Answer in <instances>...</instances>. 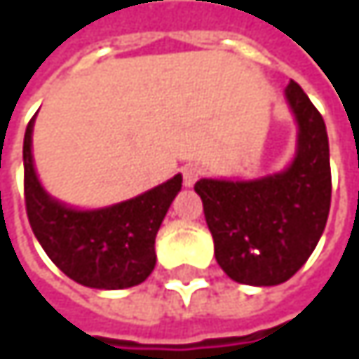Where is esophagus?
I'll use <instances>...</instances> for the list:
<instances>
[{
	"label": "esophagus",
	"instance_id": "1",
	"mask_svg": "<svg viewBox=\"0 0 359 359\" xmlns=\"http://www.w3.org/2000/svg\"><path fill=\"white\" fill-rule=\"evenodd\" d=\"M182 182H184V187H193L197 179L201 177V168L197 166V164H187V166H182Z\"/></svg>",
	"mask_w": 359,
	"mask_h": 359
}]
</instances>
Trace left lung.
<instances>
[{"label":"left lung","instance_id":"1","mask_svg":"<svg viewBox=\"0 0 359 359\" xmlns=\"http://www.w3.org/2000/svg\"><path fill=\"white\" fill-rule=\"evenodd\" d=\"M285 95L299 126L297 151L287 170L255 180L195 182L216 262L233 280L253 287L289 280L318 245L330 210L323 116L295 81Z\"/></svg>","mask_w":359,"mask_h":359}]
</instances>
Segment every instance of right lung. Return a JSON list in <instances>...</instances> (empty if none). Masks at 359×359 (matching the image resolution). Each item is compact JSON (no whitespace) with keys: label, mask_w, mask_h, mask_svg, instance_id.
<instances>
[{"label":"right lung","mask_w":359,"mask_h":359,"mask_svg":"<svg viewBox=\"0 0 359 359\" xmlns=\"http://www.w3.org/2000/svg\"><path fill=\"white\" fill-rule=\"evenodd\" d=\"M33 124L25 133V203L31 229L49 259L91 289H126L156 266V235L182 187V177L100 210H74L45 193L33 166Z\"/></svg>","instance_id":"obj_1"}]
</instances>
